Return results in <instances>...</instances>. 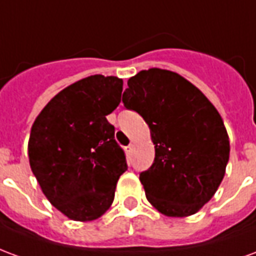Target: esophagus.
<instances>
[{
	"label": "esophagus",
	"instance_id": "esophagus-1",
	"mask_svg": "<svg viewBox=\"0 0 256 256\" xmlns=\"http://www.w3.org/2000/svg\"><path fill=\"white\" fill-rule=\"evenodd\" d=\"M133 150H134L133 144H130V145H128V146H124V150H126V154H128V155H132V154H133Z\"/></svg>",
	"mask_w": 256,
	"mask_h": 256
}]
</instances>
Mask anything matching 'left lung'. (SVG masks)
<instances>
[{
  "label": "left lung",
  "instance_id": "1",
  "mask_svg": "<svg viewBox=\"0 0 256 256\" xmlns=\"http://www.w3.org/2000/svg\"><path fill=\"white\" fill-rule=\"evenodd\" d=\"M122 101L150 126L155 160L140 174L146 198L167 216L196 214L225 176L230 144L210 100L181 75L160 68L128 80Z\"/></svg>",
  "mask_w": 256,
  "mask_h": 256
}]
</instances>
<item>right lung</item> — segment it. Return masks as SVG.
<instances>
[{
    "mask_svg": "<svg viewBox=\"0 0 256 256\" xmlns=\"http://www.w3.org/2000/svg\"><path fill=\"white\" fill-rule=\"evenodd\" d=\"M122 90L116 76L80 79L54 96L31 128V170L48 200L70 220L100 218L128 170L106 118L119 106Z\"/></svg>",
    "mask_w": 256,
    "mask_h": 256,
    "instance_id": "right-lung-1",
    "label": "right lung"
}]
</instances>
